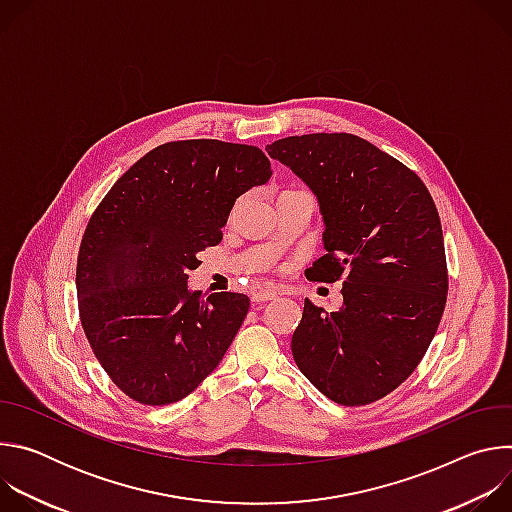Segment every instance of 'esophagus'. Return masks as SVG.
I'll list each match as a JSON object with an SVG mask.
<instances>
[{"label": "esophagus", "instance_id": "esophagus-1", "mask_svg": "<svg viewBox=\"0 0 512 512\" xmlns=\"http://www.w3.org/2000/svg\"><path fill=\"white\" fill-rule=\"evenodd\" d=\"M277 298V291L275 289H259L253 294V304H263V302H269V300H275Z\"/></svg>", "mask_w": 512, "mask_h": 512}]
</instances>
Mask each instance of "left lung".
I'll return each instance as SVG.
<instances>
[{
  "mask_svg": "<svg viewBox=\"0 0 512 512\" xmlns=\"http://www.w3.org/2000/svg\"><path fill=\"white\" fill-rule=\"evenodd\" d=\"M265 150L320 204L326 255L306 277L344 279L338 312L304 302L291 338L298 369L334 403L383 399L417 369L446 308L435 202L413 170L352 133L283 137Z\"/></svg>",
  "mask_w": 512,
  "mask_h": 512,
  "instance_id": "left-lung-1",
  "label": "left lung"
}]
</instances>
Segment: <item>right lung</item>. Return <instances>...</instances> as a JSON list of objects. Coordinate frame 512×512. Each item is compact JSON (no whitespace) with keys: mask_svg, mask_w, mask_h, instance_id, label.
<instances>
[{"mask_svg":"<svg viewBox=\"0 0 512 512\" xmlns=\"http://www.w3.org/2000/svg\"><path fill=\"white\" fill-rule=\"evenodd\" d=\"M269 178L255 145L170 141L137 160L93 212L77 261L81 324L133 401L176 403L223 360L249 298H204L188 289V273L221 243L235 200Z\"/></svg>","mask_w":512,"mask_h":512,"instance_id":"add662e5","label":"right lung"}]
</instances>
